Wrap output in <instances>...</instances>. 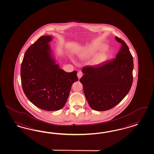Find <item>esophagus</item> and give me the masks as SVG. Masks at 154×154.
Masks as SVG:
<instances>
[{"label":"esophagus","instance_id":"obj_1","mask_svg":"<svg viewBox=\"0 0 154 154\" xmlns=\"http://www.w3.org/2000/svg\"><path fill=\"white\" fill-rule=\"evenodd\" d=\"M82 75H83V74H82V72L79 71V72H78V74H77V76H78V79H80L82 78Z\"/></svg>","mask_w":154,"mask_h":154}]
</instances>
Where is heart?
Listing matches in <instances>:
<instances>
[{"instance_id": "obj_1", "label": "heart", "mask_w": 154, "mask_h": 154, "mask_svg": "<svg viewBox=\"0 0 154 154\" xmlns=\"http://www.w3.org/2000/svg\"><path fill=\"white\" fill-rule=\"evenodd\" d=\"M105 48V45L100 43H94L90 46H86L78 52V56L80 59L90 58L95 55L97 52ZM107 55L106 52L102 51L94 57L92 63L95 65H99L104 63L107 60Z\"/></svg>"}]
</instances>
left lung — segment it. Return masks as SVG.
<instances>
[{
    "mask_svg": "<svg viewBox=\"0 0 154 154\" xmlns=\"http://www.w3.org/2000/svg\"><path fill=\"white\" fill-rule=\"evenodd\" d=\"M120 43L116 59L96 66H85L80 82L86 99L92 109L106 111L119 104L131 89L133 81V57L125 42Z\"/></svg>",
    "mask_w": 154,
    "mask_h": 154,
    "instance_id": "left-lung-1",
    "label": "left lung"
}]
</instances>
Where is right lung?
<instances>
[{"mask_svg": "<svg viewBox=\"0 0 154 154\" xmlns=\"http://www.w3.org/2000/svg\"><path fill=\"white\" fill-rule=\"evenodd\" d=\"M52 36H42L25 52L20 76L23 91L37 107L57 111L67 100L71 86L78 81L77 71L60 69L49 43Z\"/></svg>", "mask_w": 154, "mask_h": 154, "instance_id": "1", "label": "right lung"}]
</instances>
